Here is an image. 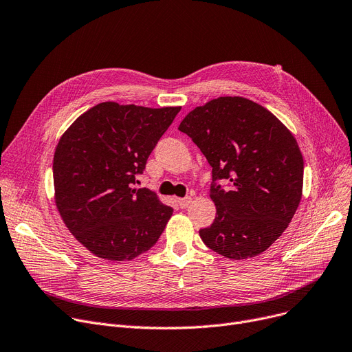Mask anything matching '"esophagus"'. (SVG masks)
Segmentation results:
<instances>
[{
	"mask_svg": "<svg viewBox=\"0 0 352 352\" xmlns=\"http://www.w3.org/2000/svg\"><path fill=\"white\" fill-rule=\"evenodd\" d=\"M191 197H186V198H178L177 199V202H178V206H179V208H187L190 204H191Z\"/></svg>",
	"mask_w": 352,
	"mask_h": 352,
	"instance_id": "1",
	"label": "esophagus"
}]
</instances>
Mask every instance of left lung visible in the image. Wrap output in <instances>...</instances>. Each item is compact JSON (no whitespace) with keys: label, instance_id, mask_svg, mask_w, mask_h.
Masks as SVG:
<instances>
[{"label":"left lung","instance_id":"obj_1","mask_svg":"<svg viewBox=\"0 0 352 352\" xmlns=\"http://www.w3.org/2000/svg\"><path fill=\"white\" fill-rule=\"evenodd\" d=\"M212 166L214 223L199 230L212 251L245 260L281 236L302 197L304 160L289 129L263 105L219 97L197 107L178 126ZM228 179L224 189L217 184Z\"/></svg>","mask_w":352,"mask_h":352}]
</instances>
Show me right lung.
<instances>
[{"instance_id": "obj_1", "label": "right lung", "mask_w": 352, "mask_h": 352, "mask_svg": "<svg viewBox=\"0 0 352 352\" xmlns=\"http://www.w3.org/2000/svg\"><path fill=\"white\" fill-rule=\"evenodd\" d=\"M179 109L101 102L60 138L52 162L55 204L94 255L129 261L158 241L173 208L133 186Z\"/></svg>"}]
</instances>
